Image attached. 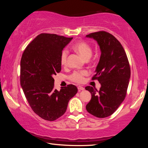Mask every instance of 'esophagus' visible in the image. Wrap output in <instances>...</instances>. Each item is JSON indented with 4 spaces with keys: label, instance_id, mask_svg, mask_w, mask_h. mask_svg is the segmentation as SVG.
<instances>
[{
    "label": "esophagus",
    "instance_id": "34e87169",
    "mask_svg": "<svg viewBox=\"0 0 148 148\" xmlns=\"http://www.w3.org/2000/svg\"><path fill=\"white\" fill-rule=\"evenodd\" d=\"M77 89H78L79 91H81V90H84V87H82V86H78V87H77Z\"/></svg>",
    "mask_w": 148,
    "mask_h": 148
}]
</instances>
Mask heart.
I'll list each match as a JSON object with an SVG mask.
<instances>
[{"label":"heart","instance_id":"obj_1","mask_svg":"<svg viewBox=\"0 0 148 148\" xmlns=\"http://www.w3.org/2000/svg\"><path fill=\"white\" fill-rule=\"evenodd\" d=\"M73 49L80 56H82L85 59H88L91 57L92 49L91 46L87 42L85 41H79L73 45ZM69 52L66 49H63L61 52L60 57V61L62 66H66L68 64ZM88 74V72L86 71H74L73 73L69 76V78L71 81L76 83H82L84 81V77Z\"/></svg>","mask_w":148,"mask_h":148}]
</instances>
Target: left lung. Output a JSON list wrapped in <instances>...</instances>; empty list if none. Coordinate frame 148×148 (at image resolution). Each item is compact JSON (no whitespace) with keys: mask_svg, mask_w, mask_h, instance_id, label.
Returning <instances> with one entry per match:
<instances>
[{"mask_svg":"<svg viewBox=\"0 0 148 148\" xmlns=\"http://www.w3.org/2000/svg\"><path fill=\"white\" fill-rule=\"evenodd\" d=\"M97 40L101 51V58L92 77L101 87L99 91L91 86L86 89L91 94L86 105L87 111L99 118L114 114L126 97L131 68L123 47L116 37L106 31H98L86 35Z\"/></svg>","mask_w":148,"mask_h":148,"instance_id":"8db88e82","label":"left lung"}]
</instances>
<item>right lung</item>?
Here are the masks:
<instances>
[{"label": "right lung", "instance_id": "obj_1", "mask_svg": "<svg viewBox=\"0 0 148 148\" xmlns=\"http://www.w3.org/2000/svg\"><path fill=\"white\" fill-rule=\"evenodd\" d=\"M72 38L56 34H40L22 55L20 84L32 110L47 121H55L62 116L70 99L77 92L72 84L59 91L55 89L53 77L61 71V52Z\"/></svg>", "mask_w": 148, "mask_h": 148}]
</instances>
